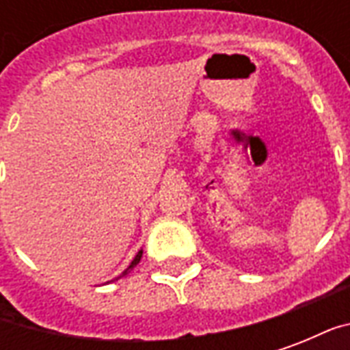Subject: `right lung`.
I'll return each instance as SVG.
<instances>
[{
  "label": "right lung",
  "mask_w": 350,
  "mask_h": 350,
  "mask_svg": "<svg viewBox=\"0 0 350 350\" xmlns=\"http://www.w3.org/2000/svg\"><path fill=\"white\" fill-rule=\"evenodd\" d=\"M140 258H142V250L138 251L137 255H135V258H133V260H131V264H129V266H127V268H125V270L122 271V275H118V278H116V279L123 278V275H125V273H127V271H129V270H133V268H135V266H137V264L140 262Z\"/></svg>",
  "instance_id": "add662e5"
}]
</instances>
